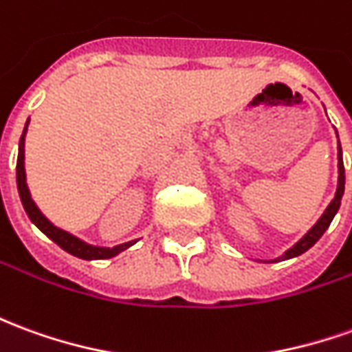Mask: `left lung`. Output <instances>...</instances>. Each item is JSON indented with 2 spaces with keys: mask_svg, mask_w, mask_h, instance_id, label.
Here are the masks:
<instances>
[{
  "mask_svg": "<svg viewBox=\"0 0 352 352\" xmlns=\"http://www.w3.org/2000/svg\"><path fill=\"white\" fill-rule=\"evenodd\" d=\"M338 133V131H336ZM338 188H336V196H333V200L328 204V208L324 210V213L320 215V219L314 223L313 227L309 228L307 232H305L299 240H297L296 244L292 245V248H287L286 252L278 255V257H274V259H269V261H261V259H257L259 263H280V261H286V259H294V257H299L301 253H305L307 250H311L318 240H320V236L328 230L330 227V223L336 217V213L339 211V206H341V198H343V192H345V168H343V151H341V144H339V137H338Z\"/></svg>",
  "mask_w": 352,
  "mask_h": 352,
  "instance_id": "8db88e82",
  "label": "left lung"
}]
</instances>
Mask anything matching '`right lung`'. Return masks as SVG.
<instances>
[{
	"mask_svg": "<svg viewBox=\"0 0 352 352\" xmlns=\"http://www.w3.org/2000/svg\"><path fill=\"white\" fill-rule=\"evenodd\" d=\"M28 124H30V118L26 120V125H24V131L21 135V142H19V158H16V186H19V194H21V201L24 206V211L26 215L30 217V221L36 225V227L47 236L49 240H53L56 245H60L65 252H68L74 257H80V259H85V261H97V259H110V257H116L118 253L125 252L127 248H131L133 244H137V240H129V242H124V244L112 245V248H107V245H95L85 242L82 238L74 236L72 232H68L65 228L56 227L49 221L41 210L38 208V204L34 201L30 194V188H28V183H26V169H24V142H26V133H28Z\"/></svg>",
	"mask_w": 352,
	"mask_h": 352,
	"instance_id": "obj_1",
	"label": "right lung"
}]
</instances>
